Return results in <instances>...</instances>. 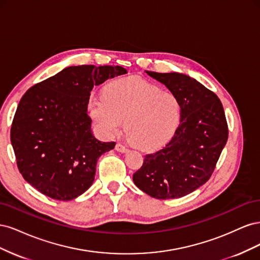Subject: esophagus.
<instances>
[{"label": "esophagus", "mask_w": 260, "mask_h": 260, "mask_svg": "<svg viewBox=\"0 0 260 260\" xmlns=\"http://www.w3.org/2000/svg\"><path fill=\"white\" fill-rule=\"evenodd\" d=\"M116 151H118V152H120V153H124V152H127L128 151V148L125 147L124 145H122L121 143H117L116 144Z\"/></svg>", "instance_id": "esophagus-1"}]
</instances>
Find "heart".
Masks as SVG:
<instances>
[{
    "label": "heart",
    "mask_w": 260,
    "mask_h": 260,
    "mask_svg": "<svg viewBox=\"0 0 260 260\" xmlns=\"http://www.w3.org/2000/svg\"><path fill=\"white\" fill-rule=\"evenodd\" d=\"M90 115L106 138L119 135L125 124L131 143L149 151L174 135L180 120L179 101L169 91L139 78L116 80L93 99Z\"/></svg>",
    "instance_id": "obj_1"
}]
</instances>
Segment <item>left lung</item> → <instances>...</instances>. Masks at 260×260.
I'll return each mask as SVG.
<instances>
[{"mask_svg": "<svg viewBox=\"0 0 260 260\" xmlns=\"http://www.w3.org/2000/svg\"><path fill=\"white\" fill-rule=\"evenodd\" d=\"M180 104V123L159 151L146 154L133 182L157 200L190 194L209 180L226 143L229 130L221 102L202 83L183 74L148 72Z\"/></svg>", "mask_w": 260, "mask_h": 260, "instance_id": "1", "label": "left lung"}]
</instances>
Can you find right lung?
I'll return each mask as SVG.
<instances>
[{
  "label": "right lung",
  "instance_id": "add662e5",
  "mask_svg": "<svg viewBox=\"0 0 260 260\" xmlns=\"http://www.w3.org/2000/svg\"><path fill=\"white\" fill-rule=\"evenodd\" d=\"M124 74L121 66H72L23 94L11 142L18 170L29 184L58 201L74 200L88 190L99 157L116 145L92 135L86 113L90 92L94 84Z\"/></svg>",
  "mask_w": 260,
  "mask_h": 260
}]
</instances>
